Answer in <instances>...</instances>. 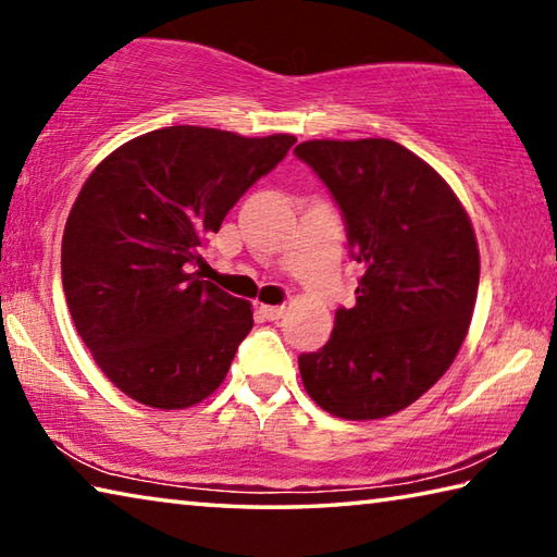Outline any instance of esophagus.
<instances>
[{"label":"esophagus","instance_id":"obj_1","mask_svg":"<svg viewBox=\"0 0 557 557\" xmlns=\"http://www.w3.org/2000/svg\"><path fill=\"white\" fill-rule=\"evenodd\" d=\"M258 309L265 319H280L282 314H285V307H282V305H260Z\"/></svg>","mask_w":557,"mask_h":557}]
</instances>
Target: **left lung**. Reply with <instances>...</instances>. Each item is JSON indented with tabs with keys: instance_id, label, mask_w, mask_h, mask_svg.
<instances>
[{
	"instance_id": "left-lung-1",
	"label": "left lung",
	"mask_w": 557,
	"mask_h": 557,
	"mask_svg": "<svg viewBox=\"0 0 557 557\" xmlns=\"http://www.w3.org/2000/svg\"><path fill=\"white\" fill-rule=\"evenodd\" d=\"M295 152L329 186L363 265L332 338L299 356L301 383L336 418H388L465 344L479 289L474 228L445 178L393 139H309Z\"/></svg>"
}]
</instances>
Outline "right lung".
<instances>
[{"instance_id":"right-lung-1","label":"right lung","mask_w":557,"mask_h":557,"mask_svg":"<svg viewBox=\"0 0 557 557\" xmlns=\"http://www.w3.org/2000/svg\"><path fill=\"white\" fill-rule=\"evenodd\" d=\"M295 143L176 125L129 139L86 178L63 231V292L83 344L132 400L184 410L223 383L252 307L191 265Z\"/></svg>"}]
</instances>
